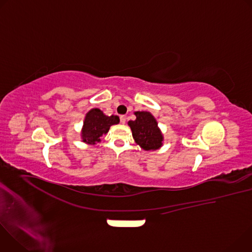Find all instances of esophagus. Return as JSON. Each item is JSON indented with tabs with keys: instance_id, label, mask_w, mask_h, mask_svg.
Returning a JSON list of instances; mask_svg holds the SVG:
<instances>
[{
	"instance_id": "34e87169",
	"label": "esophagus",
	"mask_w": 252,
	"mask_h": 252,
	"mask_svg": "<svg viewBox=\"0 0 252 252\" xmlns=\"http://www.w3.org/2000/svg\"><path fill=\"white\" fill-rule=\"evenodd\" d=\"M120 120H121V123L124 125V124H126V116H121V117H120Z\"/></svg>"
}]
</instances>
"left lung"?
Instances as JSON below:
<instances>
[{
	"label": "left lung",
	"instance_id": "8db88e82",
	"mask_svg": "<svg viewBox=\"0 0 252 252\" xmlns=\"http://www.w3.org/2000/svg\"><path fill=\"white\" fill-rule=\"evenodd\" d=\"M135 120L129 121L132 137L140 149L154 152L163 145V134L158 126L156 118L150 112H134Z\"/></svg>",
	"mask_w": 252,
	"mask_h": 252
}]
</instances>
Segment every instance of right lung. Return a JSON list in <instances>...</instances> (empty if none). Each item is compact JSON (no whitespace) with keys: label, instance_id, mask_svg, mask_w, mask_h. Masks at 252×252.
<instances>
[{"label":"right lung","instance_id":"add662e5","mask_svg":"<svg viewBox=\"0 0 252 252\" xmlns=\"http://www.w3.org/2000/svg\"><path fill=\"white\" fill-rule=\"evenodd\" d=\"M119 123L118 116H105L99 109L90 110L84 120L81 131L82 141L91 146L96 145L101 141L100 137L110 130V127Z\"/></svg>","mask_w":252,"mask_h":252}]
</instances>
